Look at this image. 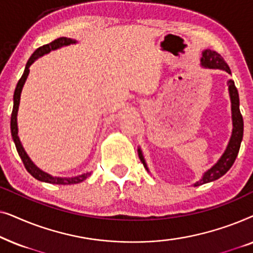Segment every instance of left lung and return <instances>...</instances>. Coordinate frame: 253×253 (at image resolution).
<instances>
[{
    "label": "left lung",
    "instance_id": "obj_1",
    "mask_svg": "<svg viewBox=\"0 0 253 253\" xmlns=\"http://www.w3.org/2000/svg\"><path fill=\"white\" fill-rule=\"evenodd\" d=\"M202 62H203V65H205L207 68L221 69V70L227 71L228 74H231L230 69L226 63V61H224L223 57L221 56L219 53H216V51L211 50V49L204 50ZM228 85H229V94L231 99V112H233V126H234L233 134H231L230 141L229 144H228L227 150L223 153L222 157L220 158V160L217 161L216 164L210 169V170H207L205 174H204L203 178L200 179L199 182H197L195 186L215 181V179L220 178L221 176H223L231 168V166L234 165V162L237 158L238 151H240L241 141L243 139V117H242V114L240 110V96H238V91L233 81L228 82ZM138 152H139L140 161L143 162L144 167L147 169L140 150H138Z\"/></svg>",
    "mask_w": 253,
    "mask_h": 253
}]
</instances>
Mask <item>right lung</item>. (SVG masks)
Segmentation results:
<instances>
[{"mask_svg": "<svg viewBox=\"0 0 253 253\" xmlns=\"http://www.w3.org/2000/svg\"><path fill=\"white\" fill-rule=\"evenodd\" d=\"M75 42L76 41L70 39V38L63 37V38H58V39L51 41V42L43 44V46L38 48V49L32 54V56L29 58V61H27L25 70H24V74L22 77H20L18 83H17L15 93H13V108H12V113H11V122H10V127H11V136H12L13 141H15L17 152H18L19 157H20V159H22V161H23L24 166H25L26 170L29 171L34 178L39 179V181H42V182L53 183V184H64V185L65 184H76V183L84 181L86 177H88V176L91 175V172H86V174L79 175V176H77V177L62 178V177H53V176L46 174V172H43L42 170H40L39 168L36 167V166L33 165V162L30 160V158L27 157L26 152L24 151L22 144H20V140L18 138V127H17V112H18V107H19L20 93H22L24 83H25L27 76H29L31 64H32L38 57L42 56L43 54L49 53L50 50L57 49V48H60L62 46H68V44L75 43Z\"/></svg>", "mask_w": 253, "mask_h": 253, "instance_id": "add662e5", "label": "right lung"}]
</instances>
